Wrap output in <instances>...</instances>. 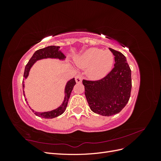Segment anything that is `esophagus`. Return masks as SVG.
Returning <instances> with one entry per match:
<instances>
[{
    "mask_svg": "<svg viewBox=\"0 0 161 161\" xmlns=\"http://www.w3.org/2000/svg\"><path fill=\"white\" fill-rule=\"evenodd\" d=\"M75 80L77 83H80L82 82V76L80 75H77L75 76Z\"/></svg>",
    "mask_w": 161,
    "mask_h": 161,
    "instance_id": "obj_1",
    "label": "esophagus"
}]
</instances>
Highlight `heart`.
I'll return each mask as SVG.
<instances>
[{"label":"heart","instance_id":"heart-1","mask_svg":"<svg viewBox=\"0 0 161 161\" xmlns=\"http://www.w3.org/2000/svg\"><path fill=\"white\" fill-rule=\"evenodd\" d=\"M114 57L109 50L103 51L97 47H91L75 60L76 65L87 69V75L92 79H99L111 71Z\"/></svg>","mask_w":161,"mask_h":161}]
</instances>
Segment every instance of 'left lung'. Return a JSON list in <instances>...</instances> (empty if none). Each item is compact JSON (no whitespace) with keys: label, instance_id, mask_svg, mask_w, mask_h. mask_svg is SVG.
<instances>
[{"label":"left lung","instance_id":"left-lung-1","mask_svg":"<svg viewBox=\"0 0 161 161\" xmlns=\"http://www.w3.org/2000/svg\"><path fill=\"white\" fill-rule=\"evenodd\" d=\"M109 50L115 56L111 71L99 80H82L90 109L103 116L119 113L128 103L131 89V70L126 58L118 51Z\"/></svg>","mask_w":161,"mask_h":161}]
</instances>
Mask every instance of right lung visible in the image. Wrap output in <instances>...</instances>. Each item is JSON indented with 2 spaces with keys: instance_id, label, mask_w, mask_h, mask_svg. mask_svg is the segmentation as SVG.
<instances>
[{
  "instance_id": "1",
  "label": "right lung",
  "mask_w": 161,
  "mask_h": 161,
  "mask_svg": "<svg viewBox=\"0 0 161 161\" xmlns=\"http://www.w3.org/2000/svg\"><path fill=\"white\" fill-rule=\"evenodd\" d=\"M59 49H60V46H47L46 47L42 48V49L37 50L35 53H33V55L31 58V59L29 60L27 65L25 66V71H24V75H23V77L25 78V79L27 78L29 75V72H30L31 68L34 64V63L39 60L44 59V58H58V59L59 60H64L65 59L66 56ZM75 85H76V82L75 80V78H73V79H72L71 80L68 81L66 85L65 86V91H64L65 97H64V101H63L62 104L60 107H58L57 109H53L50 111H47V112H36L31 108L30 109L32 110L33 112H34V114H35L37 116L41 117V118H46V119H52L60 115L61 114L64 113L66 109L68 101H69V99L70 98V96L71 94V92L73 89V87H74ZM24 87H25V85H24V79H23V90L24 89ZM23 95L25 97L24 90H23ZM25 101H27L26 99H25Z\"/></svg>"
}]
</instances>
